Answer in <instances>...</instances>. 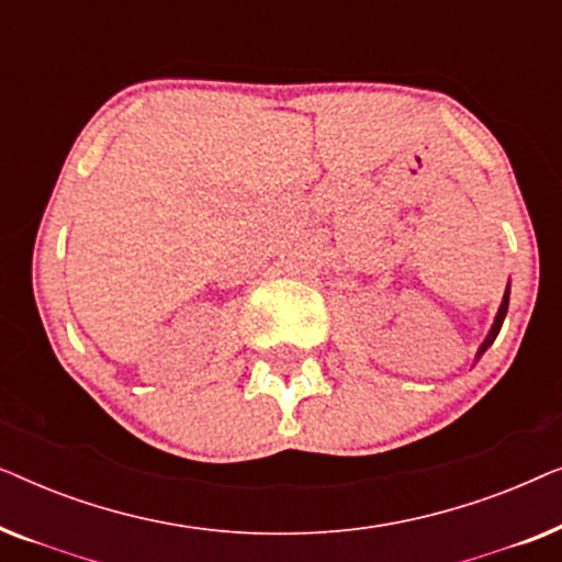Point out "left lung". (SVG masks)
Here are the masks:
<instances>
[{
  "label": "left lung",
  "instance_id": "1",
  "mask_svg": "<svg viewBox=\"0 0 562 562\" xmlns=\"http://www.w3.org/2000/svg\"><path fill=\"white\" fill-rule=\"evenodd\" d=\"M506 310H509V286H506V291H504V299H502V306H498V312H496V319H494V327H491V333L486 335V340H483V345L479 348V358L483 356V352H486V348L491 342L496 340V335H498V329H502V325H504V317H506Z\"/></svg>",
  "mask_w": 562,
  "mask_h": 562
}]
</instances>
